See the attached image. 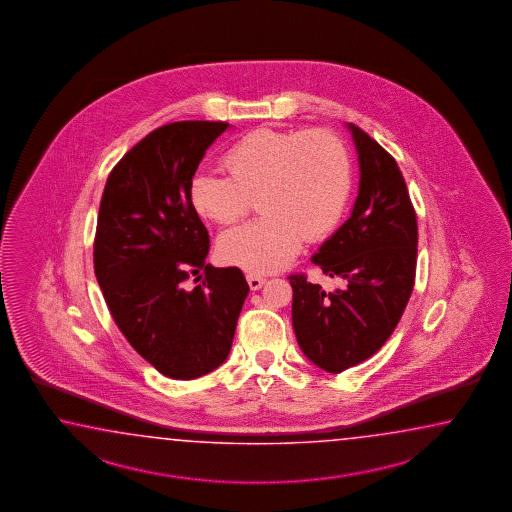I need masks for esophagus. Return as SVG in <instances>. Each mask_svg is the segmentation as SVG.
Here are the masks:
<instances>
[{"instance_id":"1","label":"esophagus","mask_w":512,"mask_h":512,"mask_svg":"<svg viewBox=\"0 0 512 512\" xmlns=\"http://www.w3.org/2000/svg\"><path fill=\"white\" fill-rule=\"evenodd\" d=\"M247 282H249V287H251L252 291H258L267 280L260 276V274H247Z\"/></svg>"}]
</instances>
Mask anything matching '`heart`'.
Returning a JSON list of instances; mask_svg holds the SVG:
<instances>
[{"label":"heart","instance_id":"1","mask_svg":"<svg viewBox=\"0 0 512 512\" xmlns=\"http://www.w3.org/2000/svg\"><path fill=\"white\" fill-rule=\"evenodd\" d=\"M227 175L196 172L188 185L199 216L230 225L258 197L260 219L219 236L221 260L251 272L285 267L305 241L327 238L344 218L351 163L342 141L327 131L258 128L223 157Z\"/></svg>","mask_w":512,"mask_h":512}]
</instances>
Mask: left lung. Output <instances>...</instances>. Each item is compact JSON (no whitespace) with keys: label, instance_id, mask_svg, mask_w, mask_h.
I'll list each match as a JSON object with an SVG mask.
<instances>
[{"label":"left lung","instance_id":"obj_1","mask_svg":"<svg viewBox=\"0 0 512 512\" xmlns=\"http://www.w3.org/2000/svg\"><path fill=\"white\" fill-rule=\"evenodd\" d=\"M348 128L359 153V196L348 221L311 258L344 287L326 293L305 274L289 276L296 340L329 373L384 346L410 300L417 261V218L399 166L366 131Z\"/></svg>","mask_w":512,"mask_h":512}]
</instances>
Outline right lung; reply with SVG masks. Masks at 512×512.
Returning a JSON list of instances; mask_svg holds the SVG:
<instances>
[{"label":"right lung","mask_w":512,"mask_h":512,"mask_svg":"<svg viewBox=\"0 0 512 512\" xmlns=\"http://www.w3.org/2000/svg\"><path fill=\"white\" fill-rule=\"evenodd\" d=\"M227 128L183 120L148 133L111 170L98 210L93 261L109 313L131 348L177 381L227 360L249 294L238 267L207 263L208 232L188 197L208 146ZM190 275L202 282L194 290Z\"/></svg>","instance_id":"right-lung-1"}]
</instances>
